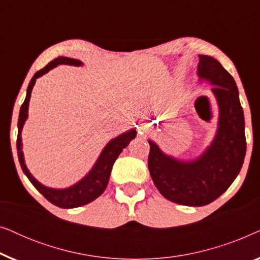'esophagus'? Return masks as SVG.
<instances>
[{
	"mask_svg": "<svg viewBox=\"0 0 260 260\" xmlns=\"http://www.w3.org/2000/svg\"><path fill=\"white\" fill-rule=\"evenodd\" d=\"M145 131H147V129H145V123L141 124V125L138 126V134H143Z\"/></svg>",
	"mask_w": 260,
	"mask_h": 260,
	"instance_id": "esophagus-1",
	"label": "esophagus"
}]
</instances>
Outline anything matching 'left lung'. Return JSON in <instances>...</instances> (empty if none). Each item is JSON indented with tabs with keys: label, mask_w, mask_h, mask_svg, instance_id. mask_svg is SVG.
Wrapping results in <instances>:
<instances>
[{
	"label": "left lung",
	"mask_w": 260,
	"mask_h": 260,
	"mask_svg": "<svg viewBox=\"0 0 260 260\" xmlns=\"http://www.w3.org/2000/svg\"><path fill=\"white\" fill-rule=\"evenodd\" d=\"M199 56V76L214 85L213 92L218 99L220 117L215 140L193 162L176 161L149 141L148 158L149 172L159 193L175 204L194 207L211 204L229 189L246 154L244 112L236 81L218 60Z\"/></svg>",
	"instance_id": "obj_1"
}]
</instances>
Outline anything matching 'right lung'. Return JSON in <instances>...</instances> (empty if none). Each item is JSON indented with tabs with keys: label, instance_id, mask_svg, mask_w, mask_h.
<instances>
[{
	"label": "right lung",
	"instance_id": "add662e5",
	"mask_svg": "<svg viewBox=\"0 0 260 260\" xmlns=\"http://www.w3.org/2000/svg\"><path fill=\"white\" fill-rule=\"evenodd\" d=\"M60 63L80 66L83 62L78 59H71L66 58V56H58L56 59L52 60L51 62H48L44 69L38 71V72L34 74L29 85H28L26 99H24L23 104L21 105L20 109L19 122H17L19 133H17L16 147L21 168H22L23 173L26 174V176L28 177V180L30 181L31 184H33V186L37 188L49 202H52L53 205L58 206L60 208H76L86 204H90L91 201H93L98 197H101L103 191L105 190L106 186H108L113 163H115L120 152L123 151V149L127 147L130 141L136 137L137 133L136 129L131 130L129 133L120 135V136L110 142V143L104 148V150H103L101 156H99L97 163H95V166L93 167V169L91 170L90 174H88L85 179L79 181V182L74 184V186L71 188H67V189H52V188H47L42 186L41 183H39L38 181L31 176V174L28 172L27 167L24 165L22 143H21V131H22V126L24 122H26L28 116V104H29L30 93L31 90H33L35 80H37V78L41 77L42 74L47 73L49 70L53 69V67L60 65Z\"/></svg>",
	"mask_w": 260,
	"mask_h": 260
}]
</instances>
